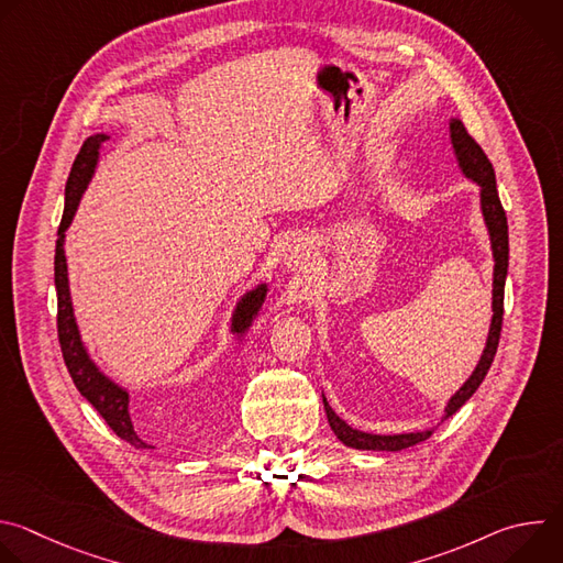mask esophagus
Here are the masks:
<instances>
[{
  "instance_id": "obj_1",
  "label": "esophagus",
  "mask_w": 563,
  "mask_h": 563,
  "mask_svg": "<svg viewBox=\"0 0 563 563\" xmlns=\"http://www.w3.org/2000/svg\"><path fill=\"white\" fill-rule=\"evenodd\" d=\"M313 252H316V245L311 243L309 238H298V240H294V243H289L287 247H285V252H283V265L287 267V269H300V267H305V265H309L311 263V258H313Z\"/></svg>"
}]
</instances>
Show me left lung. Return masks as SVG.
Returning a JSON list of instances; mask_svg holds the SVG:
<instances>
[{
  "label": "left lung",
  "instance_id": "obj_1",
  "mask_svg": "<svg viewBox=\"0 0 563 563\" xmlns=\"http://www.w3.org/2000/svg\"><path fill=\"white\" fill-rule=\"evenodd\" d=\"M450 142H452V151H454V157H456V165H459L461 174L478 187L481 216H484V222L488 227L493 258H495V272H493V320H490V330H488L484 354H481V358H478L474 372L470 374V378L450 396L443 419L452 417L465 404V400L478 389V385L484 383V378H486V374H488V369L495 361V354H497V347H499V336H501V323H504V287H506V276H508V220H506V211H504L499 194H497V178H495L493 163L488 159V155L484 153V148H481L474 142V137L465 131V126L459 118L450 120ZM323 404H325L330 428L334 430L336 439L341 443H345L347 448H354V450L398 452V450H406L410 445H417V443L430 439L432 432H434L432 428L419 430V432H404V434L361 432V430L347 426L330 408L325 396H323Z\"/></svg>",
  "mask_w": 563,
  "mask_h": 563
}]
</instances>
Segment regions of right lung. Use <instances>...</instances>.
I'll return each instance as SVG.
<instances>
[{"label": "right lung", "mask_w": 563, "mask_h": 563, "mask_svg": "<svg viewBox=\"0 0 563 563\" xmlns=\"http://www.w3.org/2000/svg\"><path fill=\"white\" fill-rule=\"evenodd\" d=\"M109 140L107 133H96L85 140L82 148H79L75 163L70 167L66 189H64V216L57 229V245H55V289H57V336L62 345V356L68 367V374L89 404L100 412V417L109 423V428L131 443L133 448H151L133 428L131 415H129V389L118 385L113 378H109L91 358L82 336H79V328L73 311L70 289H68V269H66V256H64V240L66 229L73 222V216L77 211L79 200H82L89 183L93 180L100 148ZM267 296V283L256 285L245 296H240L235 302V309L231 313V334L243 341L250 332L256 316L263 309Z\"/></svg>", "instance_id": "right-lung-1"}]
</instances>
